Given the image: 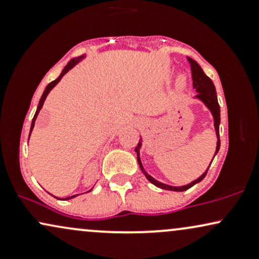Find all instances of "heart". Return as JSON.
Masks as SVG:
<instances>
[{
	"instance_id": "b5f03b06",
	"label": "heart",
	"mask_w": 259,
	"mask_h": 259,
	"mask_svg": "<svg viewBox=\"0 0 259 259\" xmlns=\"http://www.w3.org/2000/svg\"><path fill=\"white\" fill-rule=\"evenodd\" d=\"M184 85H185V79L180 78L179 79V86H184Z\"/></svg>"
}]
</instances>
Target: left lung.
Listing matches in <instances>:
<instances>
[{
	"label": "left lung",
	"mask_w": 259,
	"mask_h": 259,
	"mask_svg": "<svg viewBox=\"0 0 259 259\" xmlns=\"http://www.w3.org/2000/svg\"><path fill=\"white\" fill-rule=\"evenodd\" d=\"M187 61H189L190 63V67H191V75H192V85H194V89H196V91L198 92L197 96L198 99H201L202 101L204 102V105H206L208 108L210 109V112H212L213 117H214V126H215V132H217V138H218V142H217V151H215V154L218 153L219 151V147H221V138H219V124H221V108H219V103H218V99H217V94H215V88H214V84L212 82V80H210L208 76L204 74L203 70H202V68L200 67V64L197 63V62L194 61L192 58L187 57ZM140 147H141V140L139 141L138 146L135 147V151L138 152V162L140 164V168H141L142 173L145 174V177L147 178L148 181L150 183H152L153 185L160 187V189H164V190H171V191H185V190L190 189V187H192L195 185V184L200 183L204 179V177L207 175V171H208V168L206 170V173L202 174L200 178H198L197 180L192 181L191 184H189V185H185V186H180V187H174V186H169V185H165V184H162L159 183V181L154 180L152 177H151L150 174L147 173L146 170H145L144 167H142V163L141 160H140ZM213 162V160H212Z\"/></svg>",
	"instance_id": "1"
}]
</instances>
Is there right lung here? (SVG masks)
I'll return each mask as SVG.
<instances>
[{
  "label": "right lung",
  "instance_id": "add662e5",
  "mask_svg": "<svg viewBox=\"0 0 259 259\" xmlns=\"http://www.w3.org/2000/svg\"><path fill=\"white\" fill-rule=\"evenodd\" d=\"M82 57H84V56H81V57H78V58H73L72 61H69V63H68L67 65H65L64 67V69L62 70V73H61V75L58 76L57 79L56 80H53V81H51L50 82L49 85L46 86V89H45V91H44V94H42V96H41V99H40V102H38V106H37V109H36V113H35V115H34V118H32V123H31V127H30V134H31V130H32V127H34V124H35V119H36V117H37V114H38V112H40V109L42 108V105H44V102H45V100H46V97H47V95H49V92L52 90L53 88H55L56 85L58 84V81L59 80L62 79V76L64 75L65 73L68 72V70L69 69H72V68L74 67V65H75L76 63H78V62L80 61V59H81ZM29 138H30V135H29ZM73 197H75V196H72V197H68V198H73ZM68 198H65V200H68Z\"/></svg>",
  "mask_w": 259,
  "mask_h": 259
}]
</instances>
